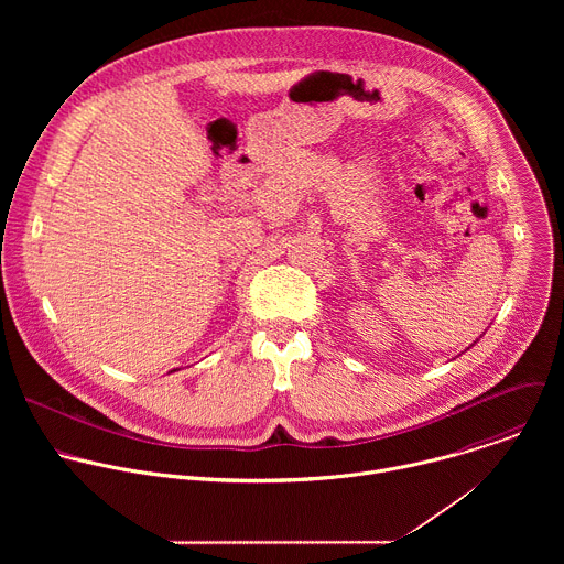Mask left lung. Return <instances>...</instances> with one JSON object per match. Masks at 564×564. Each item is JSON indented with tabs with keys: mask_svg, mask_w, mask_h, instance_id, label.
<instances>
[{
	"mask_svg": "<svg viewBox=\"0 0 564 564\" xmlns=\"http://www.w3.org/2000/svg\"><path fill=\"white\" fill-rule=\"evenodd\" d=\"M479 337H481V335H479ZM475 344H477V339H475V341H473V344H470V346H475ZM470 346H468V348H470ZM468 348H466V350H468Z\"/></svg>",
	"mask_w": 564,
	"mask_h": 564,
	"instance_id": "obj_1",
	"label": "left lung"
}]
</instances>
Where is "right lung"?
Returning <instances> with one entry per match:
<instances>
[{
  "mask_svg": "<svg viewBox=\"0 0 564 564\" xmlns=\"http://www.w3.org/2000/svg\"><path fill=\"white\" fill-rule=\"evenodd\" d=\"M176 370H178V368H176Z\"/></svg>",
  "mask_w": 564,
  "mask_h": 564,
  "instance_id": "add662e5",
  "label": "right lung"
}]
</instances>
